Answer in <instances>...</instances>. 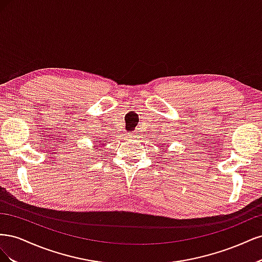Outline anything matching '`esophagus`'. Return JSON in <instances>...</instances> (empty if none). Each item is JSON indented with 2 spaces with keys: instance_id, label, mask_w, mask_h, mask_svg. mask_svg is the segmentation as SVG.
<instances>
[{
  "instance_id": "obj_1",
  "label": "esophagus",
  "mask_w": 262,
  "mask_h": 262,
  "mask_svg": "<svg viewBox=\"0 0 262 262\" xmlns=\"http://www.w3.org/2000/svg\"><path fill=\"white\" fill-rule=\"evenodd\" d=\"M138 131H136V132H132V133H130V138L131 139H136V138H138Z\"/></svg>"
}]
</instances>
